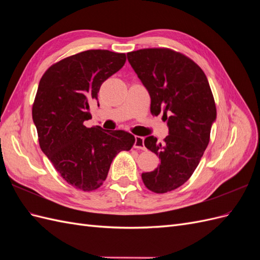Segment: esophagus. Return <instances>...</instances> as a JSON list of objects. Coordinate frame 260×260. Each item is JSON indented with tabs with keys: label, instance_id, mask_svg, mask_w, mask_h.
Wrapping results in <instances>:
<instances>
[{
	"label": "esophagus",
	"instance_id": "34e87169",
	"mask_svg": "<svg viewBox=\"0 0 260 260\" xmlns=\"http://www.w3.org/2000/svg\"><path fill=\"white\" fill-rule=\"evenodd\" d=\"M135 147L139 148V149H145V145H144V138L142 137H136L135 138Z\"/></svg>",
	"mask_w": 260,
	"mask_h": 260
}]
</instances>
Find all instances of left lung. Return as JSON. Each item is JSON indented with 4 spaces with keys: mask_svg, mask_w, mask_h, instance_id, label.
I'll return each mask as SVG.
<instances>
[{
    "mask_svg": "<svg viewBox=\"0 0 260 260\" xmlns=\"http://www.w3.org/2000/svg\"><path fill=\"white\" fill-rule=\"evenodd\" d=\"M131 67L151 96V113L167 120L169 135L159 143L144 140L159 156L154 171L144 172L145 186L167 193L184 184L199 166L209 143L217 111L206 75L185 55L170 49H143L127 54Z\"/></svg>",
    "mask_w": 260,
    "mask_h": 260,
    "instance_id": "left-lung-1",
    "label": "left lung"
}]
</instances>
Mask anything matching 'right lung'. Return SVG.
<instances>
[{"label": "right lung", "mask_w": 260, "mask_h": 260, "mask_svg": "<svg viewBox=\"0 0 260 260\" xmlns=\"http://www.w3.org/2000/svg\"><path fill=\"white\" fill-rule=\"evenodd\" d=\"M124 62V53L84 51L55 62L39 82L32 105L39 144L61 178L84 192L103 184L116 155L135 144L129 132L83 124L102 83Z\"/></svg>", "instance_id": "1"}]
</instances>
